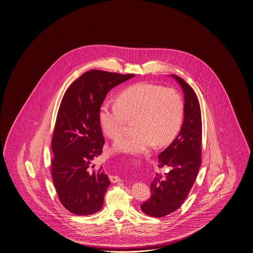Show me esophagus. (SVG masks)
Listing matches in <instances>:
<instances>
[{
  "mask_svg": "<svg viewBox=\"0 0 253 253\" xmlns=\"http://www.w3.org/2000/svg\"><path fill=\"white\" fill-rule=\"evenodd\" d=\"M109 178H110V181H111L112 183H118V182H121V179H120L118 176L111 175Z\"/></svg>",
  "mask_w": 253,
  "mask_h": 253,
  "instance_id": "esophagus-1",
  "label": "esophagus"
}]
</instances>
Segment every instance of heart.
Segmentation results:
<instances>
[{
    "mask_svg": "<svg viewBox=\"0 0 253 253\" xmlns=\"http://www.w3.org/2000/svg\"><path fill=\"white\" fill-rule=\"evenodd\" d=\"M184 118V104L173 88L152 83H137L117 95L116 103L103 101L99 122L104 134L117 139L127 121H134L137 133L120 138L115 150L126 153L148 152L152 147L169 144L179 132Z\"/></svg>",
    "mask_w": 253,
    "mask_h": 253,
    "instance_id": "heart-1",
    "label": "heart"
}]
</instances>
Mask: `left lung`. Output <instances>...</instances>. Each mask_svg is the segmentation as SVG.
<instances>
[{
    "label": "left lung",
    "instance_id": "obj_1",
    "mask_svg": "<svg viewBox=\"0 0 253 253\" xmlns=\"http://www.w3.org/2000/svg\"><path fill=\"white\" fill-rule=\"evenodd\" d=\"M184 92V122L179 134L158 155L159 167L169 171L156 173L151 184V198L141 211L152 217H164L178 209L195 182L202 163V113L192 87L179 77L171 75Z\"/></svg>",
    "mask_w": 253,
    "mask_h": 253
}]
</instances>
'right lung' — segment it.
Here are the masks:
<instances>
[{"label":"right lung","mask_w":253,"mask_h":253,"mask_svg":"<svg viewBox=\"0 0 253 253\" xmlns=\"http://www.w3.org/2000/svg\"><path fill=\"white\" fill-rule=\"evenodd\" d=\"M133 77L90 70L62 99L51 139V176L60 202L77 215L93 214L103 205L111 182L102 166L93 169L104 144L99 109L113 87Z\"/></svg>","instance_id":"right-lung-1"}]
</instances>
